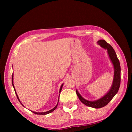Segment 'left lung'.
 <instances>
[{"mask_svg": "<svg viewBox=\"0 0 132 132\" xmlns=\"http://www.w3.org/2000/svg\"><path fill=\"white\" fill-rule=\"evenodd\" d=\"M97 44L101 47L103 48L107 51L108 54L112 63L114 68V77L112 85L111 86V89L109 92L103 97L99 98L95 101H88L87 100L84 98L79 93L77 90H76L78 96L84 104L91 107L95 108V109H100L105 106L110 102L113 97L116 94L119 90L121 84V66L119 61L117 58L114 50L110 44L106 42V41L103 39H101L97 41Z\"/></svg>", "mask_w": 132, "mask_h": 132, "instance_id": "left-lung-1", "label": "left lung"}]
</instances>
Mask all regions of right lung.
Listing matches in <instances>:
<instances>
[{
  "instance_id": "1",
  "label": "right lung",
  "mask_w": 132,
  "mask_h": 132,
  "mask_svg": "<svg viewBox=\"0 0 132 132\" xmlns=\"http://www.w3.org/2000/svg\"><path fill=\"white\" fill-rule=\"evenodd\" d=\"M13 75H12V84H13V87H14V90H15V94H16V96H17V98H18V100L19 101V102H20V103L23 106V105L22 104V103L21 102V101H20V99H19V97H18V94H17V93H16V91H15V87H14V82H13ZM63 84L61 85V88H60V90H59V93H61V90H62V87H63ZM58 101H59V99H58ZM58 103H57V105L55 106L53 109H52V110H50V111H47V112H34V111H31L32 112H33L34 113H35V114H42V115H45V114H48V113H51L52 112H53V111H54L55 109H56V108H57V106H58Z\"/></svg>"
}]
</instances>
